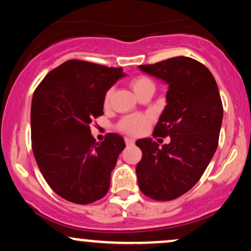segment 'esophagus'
<instances>
[{
	"label": "esophagus",
	"mask_w": 251,
	"mask_h": 251,
	"mask_svg": "<svg viewBox=\"0 0 251 251\" xmlns=\"http://www.w3.org/2000/svg\"><path fill=\"white\" fill-rule=\"evenodd\" d=\"M125 143H126V145H127V146L133 145V144H134V139H132V138L126 137V138H125Z\"/></svg>",
	"instance_id": "esophagus-1"
}]
</instances>
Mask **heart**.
<instances>
[{
    "instance_id": "b5f03b06",
    "label": "heart",
    "mask_w": 251,
    "mask_h": 251,
    "mask_svg": "<svg viewBox=\"0 0 251 251\" xmlns=\"http://www.w3.org/2000/svg\"><path fill=\"white\" fill-rule=\"evenodd\" d=\"M131 87L135 92V94H139L140 92L144 91L145 88L154 87V83L149 76L139 75L132 79ZM111 94H112V91H108L107 93H106L105 100H103L105 105H107L109 102ZM151 122H152V116L149 113L128 114V116H125L120 119V122L118 123V128L126 134L139 135L145 132V129L148 128V126L151 124Z\"/></svg>"
}]
</instances>
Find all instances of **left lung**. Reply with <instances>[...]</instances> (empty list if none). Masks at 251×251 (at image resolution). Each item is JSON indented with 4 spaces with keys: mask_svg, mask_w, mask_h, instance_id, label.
I'll use <instances>...</instances> for the list:
<instances>
[{
    "mask_svg": "<svg viewBox=\"0 0 251 251\" xmlns=\"http://www.w3.org/2000/svg\"><path fill=\"white\" fill-rule=\"evenodd\" d=\"M139 68L169 85L153 137L169 135L171 142L162 148L151 138L135 142L143 152L138 184L152 200L172 201L194 188L214 157L223 119L220 91L211 72L188 56Z\"/></svg>",
    "mask_w": 251,
    "mask_h": 251,
    "instance_id": "1",
    "label": "left lung"
}]
</instances>
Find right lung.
Instances as JSON below:
<instances>
[{"label": "right lung", "instance_id": "right-lung-1", "mask_svg": "<svg viewBox=\"0 0 251 251\" xmlns=\"http://www.w3.org/2000/svg\"><path fill=\"white\" fill-rule=\"evenodd\" d=\"M122 76L120 67L74 59L50 71L34 91V157L48 185L66 201L91 204L107 194L125 142L108 133L96 143L89 125L102 116L106 92Z\"/></svg>", "mask_w": 251, "mask_h": 251}]
</instances>
